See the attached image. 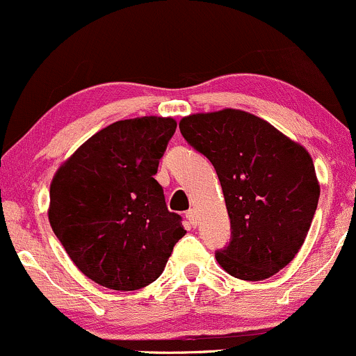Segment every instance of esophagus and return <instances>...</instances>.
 Wrapping results in <instances>:
<instances>
[{
  "instance_id": "esophagus-1",
  "label": "esophagus",
  "mask_w": 356,
  "mask_h": 356,
  "mask_svg": "<svg viewBox=\"0 0 356 356\" xmlns=\"http://www.w3.org/2000/svg\"><path fill=\"white\" fill-rule=\"evenodd\" d=\"M185 216H186L188 223H190L191 227H195V225H196V220H198V216H196V211H195V210H188Z\"/></svg>"
}]
</instances>
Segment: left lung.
<instances>
[{"label": "left lung", "mask_w": 356, "mask_h": 356, "mask_svg": "<svg viewBox=\"0 0 356 356\" xmlns=\"http://www.w3.org/2000/svg\"><path fill=\"white\" fill-rule=\"evenodd\" d=\"M179 131L211 165L232 223L228 246L215 253L232 277L260 282L295 258L310 229L320 185L310 153L241 110L196 113Z\"/></svg>", "instance_id": "obj_1"}]
</instances>
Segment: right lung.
Wrapping results in <instances>:
<instances>
[{"label":"right lung","mask_w":356,"mask_h":356,"mask_svg":"<svg viewBox=\"0 0 356 356\" xmlns=\"http://www.w3.org/2000/svg\"><path fill=\"white\" fill-rule=\"evenodd\" d=\"M177 121H116L86 140L54 173L48 218L83 275L120 291L140 290L165 270L185 236L156 175Z\"/></svg>","instance_id":"add662e5"}]
</instances>
